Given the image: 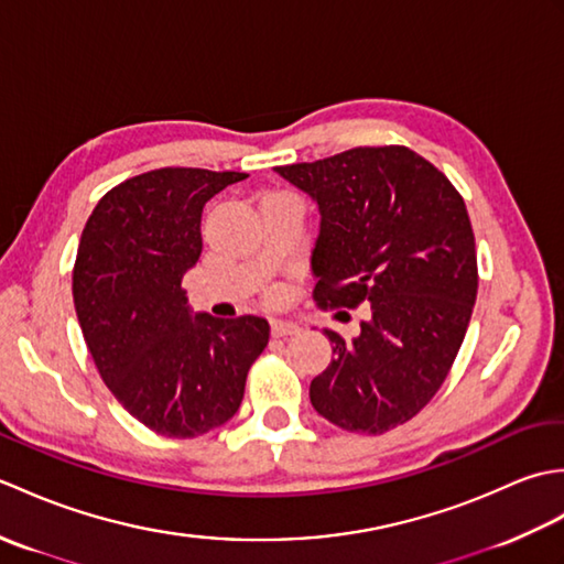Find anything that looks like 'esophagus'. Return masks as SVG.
<instances>
[{
    "instance_id": "1",
    "label": "esophagus",
    "mask_w": 564,
    "mask_h": 564,
    "mask_svg": "<svg viewBox=\"0 0 564 564\" xmlns=\"http://www.w3.org/2000/svg\"><path fill=\"white\" fill-rule=\"evenodd\" d=\"M301 327L295 325L291 319H281V317H273L271 319V334L273 337H291V334H297Z\"/></svg>"
}]
</instances>
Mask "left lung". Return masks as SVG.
<instances>
[{
    "label": "left lung",
    "mask_w": 564,
    "mask_h": 564,
    "mask_svg": "<svg viewBox=\"0 0 564 564\" xmlns=\"http://www.w3.org/2000/svg\"><path fill=\"white\" fill-rule=\"evenodd\" d=\"M275 172L322 215L317 305H368L358 337L325 329L334 358L310 382V402L344 431L386 434L438 392L470 325L477 254L465 200L402 145L354 148Z\"/></svg>",
    "instance_id": "obj_1"
}]
</instances>
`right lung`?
Listing matches in <instances>:
<instances>
[{"label": "right lung", "instance_id": "obj_1", "mask_svg": "<svg viewBox=\"0 0 564 564\" xmlns=\"http://www.w3.org/2000/svg\"><path fill=\"white\" fill-rule=\"evenodd\" d=\"M242 172L164 166L106 194L79 239L72 295L106 388L154 434L194 438L232 419L269 344L254 315H191L184 273L200 257L203 206Z\"/></svg>", "mask_w": 564, "mask_h": 564}]
</instances>
